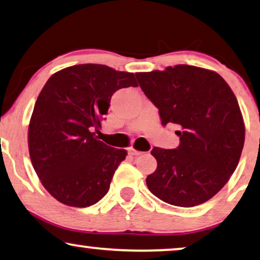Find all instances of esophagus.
I'll return each mask as SVG.
<instances>
[{"mask_svg":"<svg viewBox=\"0 0 260 260\" xmlns=\"http://www.w3.org/2000/svg\"><path fill=\"white\" fill-rule=\"evenodd\" d=\"M128 152H129V154H131V155H134V156L142 154V152H140V151H137V149H134V148H129V149H128Z\"/></svg>","mask_w":260,"mask_h":260,"instance_id":"34e87169","label":"esophagus"}]
</instances>
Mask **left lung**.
<instances>
[{
    "label": "left lung",
    "instance_id": "left-lung-1",
    "mask_svg": "<svg viewBox=\"0 0 260 260\" xmlns=\"http://www.w3.org/2000/svg\"><path fill=\"white\" fill-rule=\"evenodd\" d=\"M135 76L161 125H177L180 138L177 148L152 149L158 166L146 179L149 191L174 206L207 202L231 178L244 147L243 115L232 89L218 73L187 64Z\"/></svg>",
    "mask_w": 260,
    "mask_h": 260
}]
</instances>
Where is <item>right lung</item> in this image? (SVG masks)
Masks as SVG:
<instances>
[{
    "label": "right lung",
    "mask_w": 260,
    "mask_h": 260,
    "mask_svg": "<svg viewBox=\"0 0 260 260\" xmlns=\"http://www.w3.org/2000/svg\"><path fill=\"white\" fill-rule=\"evenodd\" d=\"M137 87L133 73L105 64H78L50 76L40 93L28 129L32 167L58 202L88 207L107 194L125 149L94 137L118 89Z\"/></svg>",
    "instance_id": "add662e5"
}]
</instances>
